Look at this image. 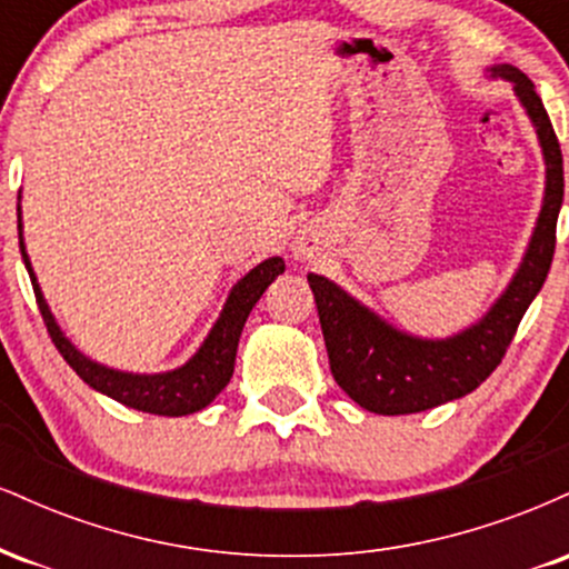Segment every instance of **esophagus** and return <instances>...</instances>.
<instances>
[{"label":"esophagus","mask_w":569,"mask_h":569,"mask_svg":"<svg viewBox=\"0 0 569 569\" xmlns=\"http://www.w3.org/2000/svg\"><path fill=\"white\" fill-rule=\"evenodd\" d=\"M291 251H293V257H297V259H305V257H310V248H307L305 240H293Z\"/></svg>","instance_id":"1"}]
</instances>
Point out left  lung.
Wrapping results in <instances>:
<instances>
[{
	"instance_id": "left-lung-1",
	"label": "left lung",
	"mask_w": 569,
	"mask_h": 569,
	"mask_svg": "<svg viewBox=\"0 0 569 569\" xmlns=\"http://www.w3.org/2000/svg\"><path fill=\"white\" fill-rule=\"evenodd\" d=\"M492 80L513 84L530 117L546 162V189L525 257L492 307L452 337L428 339L396 329L335 280L310 272L329 367L339 388L375 415H415L468 396L498 369L516 326L543 289L557 246V219L565 198L561 149L535 84L511 63L489 67Z\"/></svg>"
}]
</instances>
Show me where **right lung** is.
<instances>
[{
	"label": "right lung",
	"mask_w": 569,
	"mask_h": 569,
	"mask_svg": "<svg viewBox=\"0 0 569 569\" xmlns=\"http://www.w3.org/2000/svg\"><path fill=\"white\" fill-rule=\"evenodd\" d=\"M18 240H21L23 264L26 270H29L31 286H34L39 312H42L44 326H48L50 337H53L63 361H67L90 388L98 390V393L114 398V401L126 403L130 409L149 411V415L162 417H184L192 415V411L206 409L208 403L227 388V382H230L234 371V352H238L240 331H243L248 312H251L253 305L262 299L267 286L286 270L280 257H270L264 259V262H259L232 286L230 297H227L224 307H221L217 323L211 326V331L202 339L198 352H194L187 363H181V367H176L171 371H158V375H133V371H120L93 361V358H88L84 352L77 350L74 342L61 331L56 316L50 312L48 299H44L42 289H39L29 253H26L21 202H18Z\"/></svg>",
	"instance_id": "right-lung-1"
}]
</instances>
